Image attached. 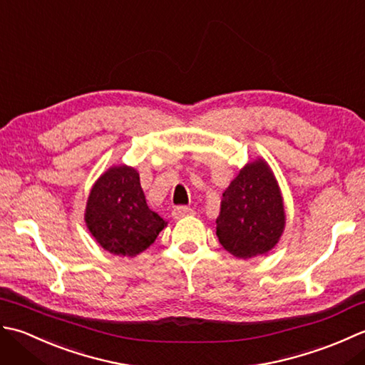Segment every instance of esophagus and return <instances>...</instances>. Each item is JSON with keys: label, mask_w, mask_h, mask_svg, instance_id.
I'll return each instance as SVG.
<instances>
[{"label": "esophagus", "mask_w": 365, "mask_h": 365, "mask_svg": "<svg viewBox=\"0 0 365 365\" xmlns=\"http://www.w3.org/2000/svg\"><path fill=\"white\" fill-rule=\"evenodd\" d=\"M192 214H193V210L187 206H176L172 212L175 219H181V217H185V215H192Z\"/></svg>", "instance_id": "esophagus-1"}]
</instances>
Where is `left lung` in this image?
<instances>
[{"mask_svg":"<svg viewBox=\"0 0 365 365\" xmlns=\"http://www.w3.org/2000/svg\"><path fill=\"white\" fill-rule=\"evenodd\" d=\"M284 197L262 158L245 163L222 193L215 235L233 257L249 259L276 247L285 230Z\"/></svg>","mask_w":365,"mask_h":365,"instance_id":"8db88e82","label":"left lung"}]
</instances>
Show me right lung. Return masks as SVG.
Wrapping results in <instances>:
<instances>
[{"label":"right lung","mask_w":365,"mask_h":365,"mask_svg":"<svg viewBox=\"0 0 365 365\" xmlns=\"http://www.w3.org/2000/svg\"><path fill=\"white\" fill-rule=\"evenodd\" d=\"M85 222L101 247L118 257H137L155 241L167 222L146 205L133 167L113 165L89 192Z\"/></svg>","instance_id":"add662e5"}]
</instances>
